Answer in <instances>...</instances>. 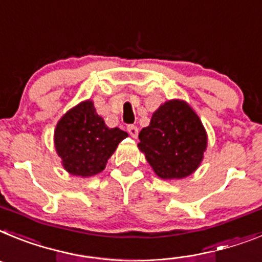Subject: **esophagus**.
Listing matches in <instances>:
<instances>
[{"label": "esophagus", "mask_w": 262, "mask_h": 262, "mask_svg": "<svg viewBox=\"0 0 262 262\" xmlns=\"http://www.w3.org/2000/svg\"><path fill=\"white\" fill-rule=\"evenodd\" d=\"M128 132H129V134H130L132 137L137 138V136H138V128H137V126H134V125H129Z\"/></svg>", "instance_id": "34e87169"}]
</instances>
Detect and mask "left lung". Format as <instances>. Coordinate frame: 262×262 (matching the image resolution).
Returning <instances> with one entry per match:
<instances>
[{"label": "left lung", "mask_w": 262, "mask_h": 262, "mask_svg": "<svg viewBox=\"0 0 262 262\" xmlns=\"http://www.w3.org/2000/svg\"><path fill=\"white\" fill-rule=\"evenodd\" d=\"M138 149L161 179L186 178L198 169L207 149V132L190 104L167 100L138 134Z\"/></svg>", "instance_id": "1"}]
</instances>
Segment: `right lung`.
<instances>
[{"instance_id": "right-lung-1", "label": "right lung", "mask_w": 262, "mask_h": 262, "mask_svg": "<svg viewBox=\"0 0 262 262\" xmlns=\"http://www.w3.org/2000/svg\"><path fill=\"white\" fill-rule=\"evenodd\" d=\"M126 137L128 133L120 128H108L92 100H85L60 117L54 145L68 174L88 178L105 169L108 159Z\"/></svg>"}]
</instances>
